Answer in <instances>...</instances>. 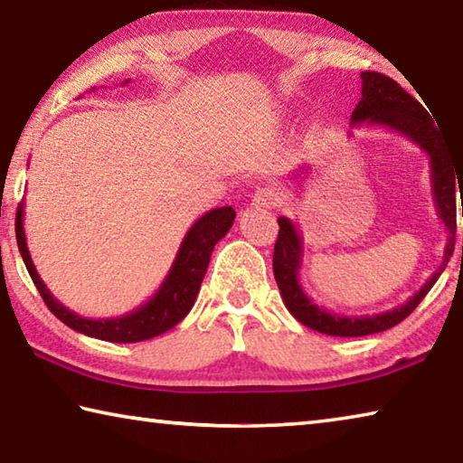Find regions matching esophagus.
<instances>
[{
  "instance_id": "34e87169",
  "label": "esophagus",
  "mask_w": 463,
  "mask_h": 463,
  "mask_svg": "<svg viewBox=\"0 0 463 463\" xmlns=\"http://www.w3.org/2000/svg\"><path fill=\"white\" fill-rule=\"evenodd\" d=\"M253 208H273L278 203V192L273 187H261L253 195Z\"/></svg>"
}]
</instances>
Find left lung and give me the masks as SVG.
Wrapping results in <instances>:
<instances>
[{
	"label": "left lung",
	"instance_id": "1",
	"mask_svg": "<svg viewBox=\"0 0 463 463\" xmlns=\"http://www.w3.org/2000/svg\"><path fill=\"white\" fill-rule=\"evenodd\" d=\"M372 124V127H383L398 132V135L412 140L420 146V151L429 155L430 163V185H433V198L437 214L448 231V245H445L443 263L430 276L425 286L419 292H414L409 300L401 307L378 312V315L365 317H345L336 312L318 307L310 300L302 289L298 271L302 263V237L296 231V224L286 216L278 218L279 234L273 249V276H276L279 294L284 298L286 308L292 312L296 320H300L304 326L331 336H364L388 331L411 315L419 307L422 298L429 294V289L435 286V281L441 276L449 257L453 255L456 245V200L458 190L461 192L463 167L453 161L448 143L441 137V128L435 127V122L427 114L417 99L409 91H404L401 85L390 77L364 71L362 73V99L351 114V127L359 124ZM461 200V216H463V198Z\"/></svg>",
	"mask_w": 463,
	"mask_h": 463
}]
</instances>
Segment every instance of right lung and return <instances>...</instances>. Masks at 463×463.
I'll return each mask as SVG.
<instances>
[{
  "label": "right lung",
  "instance_id": "obj_1",
  "mask_svg": "<svg viewBox=\"0 0 463 463\" xmlns=\"http://www.w3.org/2000/svg\"><path fill=\"white\" fill-rule=\"evenodd\" d=\"M234 216H237V213L231 206H222L210 210V213L198 218L184 237L175 261L159 289L148 298L143 307L114 318H83L77 312L62 307L57 298L49 292V288L38 276L26 245L24 202L20 203L18 214H15V239H18L20 255L26 263L30 278H33L36 289L41 292L44 304L54 317L62 320L69 328H73V331L96 336L101 341L138 343L174 328L192 310L200 292L202 279L206 276L210 255H213L216 242L231 231Z\"/></svg>",
  "mask_w": 463,
  "mask_h": 463
}]
</instances>
